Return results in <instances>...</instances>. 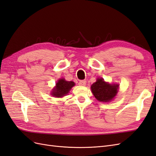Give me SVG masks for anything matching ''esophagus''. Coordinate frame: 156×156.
Masks as SVG:
<instances>
[{"mask_svg":"<svg viewBox=\"0 0 156 156\" xmlns=\"http://www.w3.org/2000/svg\"><path fill=\"white\" fill-rule=\"evenodd\" d=\"M78 84L80 86H86V80H81L78 82Z\"/></svg>","mask_w":156,"mask_h":156,"instance_id":"obj_1","label":"esophagus"}]
</instances>
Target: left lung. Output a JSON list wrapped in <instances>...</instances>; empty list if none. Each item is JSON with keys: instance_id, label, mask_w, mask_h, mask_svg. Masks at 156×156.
I'll use <instances>...</instances> for the list:
<instances>
[{"instance_id": "left-lung-1", "label": "left lung", "mask_w": 156, "mask_h": 156, "mask_svg": "<svg viewBox=\"0 0 156 156\" xmlns=\"http://www.w3.org/2000/svg\"><path fill=\"white\" fill-rule=\"evenodd\" d=\"M91 91L96 99L101 102H109L116 95L118 84H110L104 81L103 78H98L91 86Z\"/></svg>"}]
</instances>
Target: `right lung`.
I'll use <instances>...</instances> for the list:
<instances>
[{
    "label": "right lung",
    "mask_w": 156,
    "mask_h": 156,
    "mask_svg": "<svg viewBox=\"0 0 156 156\" xmlns=\"http://www.w3.org/2000/svg\"><path fill=\"white\" fill-rule=\"evenodd\" d=\"M74 83L72 81H66L64 79H60L57 82L55 88L52 91L53 96L61 97L66 95L70 90L74 86Z\"/></svg>",
    "instance_id": "add662e5"
}]
</instances>
